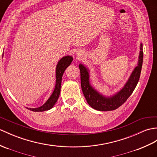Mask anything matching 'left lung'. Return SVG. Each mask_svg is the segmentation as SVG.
<instances>
[{
  "mask_svg": "<svg viewBox=\"0 0 157 157\" xmlns=\"http://www.w3.org/2000/svg\"><path fill=\"white\" fill-rule=\"evenodd\" d=\"M143 61V44H140V53L136 66L134 68L126 83L119 91L110 96H105L94 87L90 82V70L82 63L79 64L81 86L87 104L98 111H112L125 102L133 92L140 78Z\"/></svg>",
  "mask_w": 157,
  "mask_h": 157,
  "instance_id": "8db88e82",
  "label": "left lung"
}]
</instances>
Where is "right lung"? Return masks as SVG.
Here are the masks:
<instances>
[{
	"label": "right lung",
	"mask_w": 157,
	"mask_h": 157,
	"mask_svg": "<svg viewBox=\"0 0 157 157\" xmlns=\"http://www.w3.org/2000/svg\"><path fill=\"white\" fill-rule=\"evenodd\" d=\"M72 61L73 57L71 56H65L61 58L59 61L57 62L56 67V86H55L52 94L45 101V103L41 106L35 108H27V109L33 112H43L49 110L53 107V105L57 102L60 94L62 76L66 68L69 65H70Z\"/></svg>",
	"instance_id": "obj_1"
}]
</instances>
